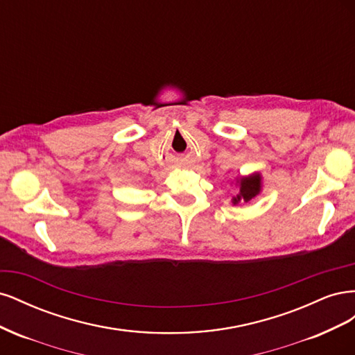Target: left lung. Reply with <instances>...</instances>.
Returning a JSON list of instances; mask_svg holds the SVG:
<instances>
[{"label":"left lung","instance_id":"1","mask_svg":"<svg viewBox=\"0 0 355 355\" xmlns=\"http://www.w3.org/2000/svg\"><path fill=\"white\" fill-rule=\"evenodd\" d=\"M231 184H235V188L239 191L231 200L234 206L240 202H249L262 192V175L259 171H254L247 176H237Z\"/></svg>","mask_w":355,"mask_h":355}]
</instances>
